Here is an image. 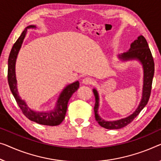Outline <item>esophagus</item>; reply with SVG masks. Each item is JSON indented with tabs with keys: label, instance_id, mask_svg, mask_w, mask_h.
Listing matches in <instances>:
<instances>
[{
	"label": "esophagus",
	"instance_id": "1",
	"mask_svg": "<svg viewBox=\"0 0 161 161\" xmlns=\"http://www.w3.org/2000/svg\"><path fill=\"white\" fill-rule=\"evenodd\" d=\"M82 83L85 85H90L92 83V80L90 77H85L82 80Z\"/></svg>",
	"mask_w": 161,
	"mask_h": 161
}]
</instances>
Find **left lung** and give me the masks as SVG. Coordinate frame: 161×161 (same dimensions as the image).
<instances>
[{
  "instance_id": "obj_1",
  "label": "left lung",
  "mask_w": 161,
  "mask_h": 161,
  "mask_svg": "<svg viewBox=\"0 0 161 161\" xmlns=\"http://www.w3.org/2000/svg\"><path fill=\"white\" fill-rule=\"evenodd\" d=\"M119 58L121 61H137L141 64L143 70V85L142 91V98L138 107L130 116L126 118L116 120V121H105L98 114L99 109V95L97 90L94 88L92 90L95 97L94 107L95 116L96 121L100 126L107 129H119L128 125L138 116L141 111L145 107L149 100L151 88H152L153 79L154 76L155 64L151 51L148 46L147 40L142 35L139 36L130 45V48L126 52L119 55Z\"/></svg>"
}]
</instances>
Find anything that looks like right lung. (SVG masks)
Segmentation results:
<instances>
[{
    "instance_id": "add662e5",
    "label": "right lung",
    "mask_w": 161,
    "mask_h": 161,
    "mask_svg": "<svg viewBox=\"0 0 161 161\" xmlns=\"http://www.w3.org/2000/svg\"><path fill=\"white\" fill-rule=\"evenodd\" d=\"M29 29H37L35 25H30L25 29L20 37L12 47L8 61V81L9 87L15 98L16 103L25 116L36 123L47 126L59 125L65 118L67 105L70 97L80 87L79 81L66 85L58 97L54 108L47 111H37L29 107L25 100L20 97L17 88V80L16 76V62L19 50Z\"/></svg>"
}]
</instances>
